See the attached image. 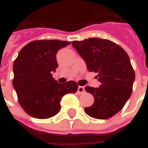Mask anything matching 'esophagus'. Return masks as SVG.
I'll use <instances>...</instances> for the list:
<instances>
[{
	"mask_svg": "<svg viewBox=\"0 0 148 148\" xmlns=\"http://www.w3.org/2000/svg\"><path fill=\"white\" fill-rule=\"evenodd\" d=\"M77 92H78V93H83L84 92H85V88H84V86H78V88H77Z\"/></svg>",
	"mask_w": 148,
	"mask_h": 148,
	"instance_id": "1",
	"label": "esophagus"
}]
</instances>
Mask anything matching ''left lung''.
<instances>
[{
	"mask_svg": "<svg viewBox=\"0 0 148 148\" xmlns=\"http://www.w3.org/2000/svg\"><path fill=\"white\" fill-rule=\"evenodd\" d=\"M72 45L86 62L90 72L97 73L98 88L86 86L85 90L94 97V102L85 108L90 116L109 119L121 111L129 99L135 72L130 58L121 47L109 39L90 38L73 41Z\"/></svg>",
	"mask_w": 148,
	"mask_h": 148,
	"instance_id": "1",
	"label": "left lung"
}]
</instances>
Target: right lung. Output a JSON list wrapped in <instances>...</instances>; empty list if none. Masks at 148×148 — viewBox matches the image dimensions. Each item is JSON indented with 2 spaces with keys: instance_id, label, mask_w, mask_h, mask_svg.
Segmentation results:
<instances>
[{
  "instance_id": "obj_1",
  "label": "right lung",
  "mask_w": 148,
  "mask_h": 148,
  "mask_svg": "<svg viewBox=\"0 0 148 148\" xmlns=\"http://www.w3.org/2000/svg\"><path fill=\"white\" fill-rule=\"evenodd\" d=\"M71 42L36 40L19 52L13 63V88L19 103L27 114L37 119L52 117L60 111V101L66 93H76L74 81L58 83L52 77L58 67L56 54Z\"/></svg>"
}]
</instances>
